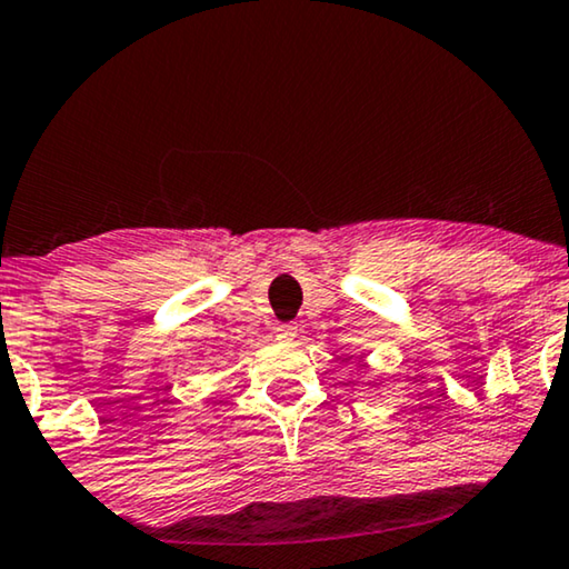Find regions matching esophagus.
Listing matches in <instances>:
<instances>
[{"instance_id": "esophagus-1", "label": "esophagus", "mask_w": 569, "mask_h": 569, "mask_svg": "<svg viewBox=\"0 0 569 569\" xmlns=\"http://www.w3.org/2000/svg\"><path fill=\"white\" fill-rule=\"evenodd\" d=\"M274 337H277V341H292L295 337H298V326L295 323H279L277 329H274Z\"/></svg>"}]
</instances>
